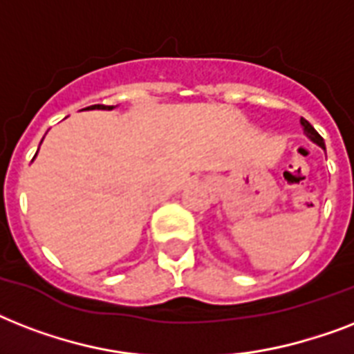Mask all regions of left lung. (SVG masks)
<instances>
[{
	"mask_svg": "<svg viewBox=\"0 0 354 354\" xmlns=\"http://www.w3.org/2000/svg\"><path fill=\"white\" fill-rule=\"evenodd\" d=\"M301 127H303V132H305V136H307L308 139H310V141H313V143H316L318 145V147H322V149L325 150V141H324V138H322V136H319L318 132H316V130H314V127L313 124H310V122L307 121V119H303L301 118Z\"/></svg>",
	"mask_w": 354,
	"mask_h": 354,
	"instance_id": "left-lung-1",
	"label": "left lung"
}]
</instances>
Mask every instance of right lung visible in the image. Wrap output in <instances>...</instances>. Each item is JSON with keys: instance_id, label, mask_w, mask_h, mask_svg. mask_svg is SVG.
<instances>
[{"instance_id": "obj_1", "label": "right lung", "mask_w": 354, "mask_h": 354, "mask_svg": "<svg viewBox=\"0 0 354 354\" xmlns=\"http://www.w3.org/2000/svg\"><path fill=\"white\" fill-rule=\"evenodd\" d=\"M115 106H104V104H93V106H88L86 110H113ZM38 154V152H36Z\"/></svg>"}]
</instances>
